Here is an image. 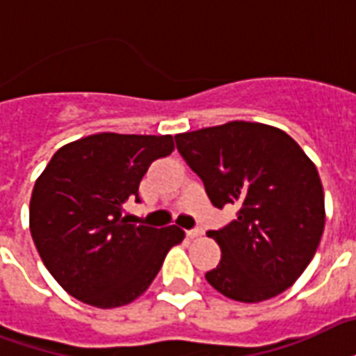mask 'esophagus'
Here are the masks:
<instances>
[{
  "label": "esophagus",
  "mask_w": 356,
  "mask_h": 356,
  "mask_svg": "<svg viewBox=\"0 0 356 356\" xmlns=\"http://www.w3.org/2000/svg\"><path fill=\"white\" fill-rule=\"evenodd\" d=\"M202 229H200V227H194V229H188V232H186V235H188L190 238H194V237H200V235H202Z\"/></svg>",
  "instance_id": "34e87169"
}]
</instances>
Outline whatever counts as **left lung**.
Returning <instances> with one entry per match:
<instances>
[{
	"instance_id": "1",
	"label": "left lung",
	"mask_w": 356,
	"mask_h": 356,
	"mask_svg": "<svg viewBox=\"0 0 356 356\" xmlns=\"http://www.w3.org/2000/svg\"><path fill=\"white\" fill-rule=\"evenodd\" d=\"M175 143L214 207H237L235 220L207 233L222 250L205 275L209 284L241 302L286 291L312 261L325 227L314 162L284 130L248 121L177 134Z\"/></svg>"
}]
</instances>
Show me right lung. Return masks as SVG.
Wrapping results in <instances>:
<instances>
[{"label":"right lung","mask_w":356,"mask_h":356,"mask_svg":"<svg viewBox=\"0 0 356 356\" xmlns=\"http://www.w3.org/2000/svg\"><path fill=\"white\" fill-rule=\"evenodd\" d=\"M170 134L100 132L67 143L35 183L29 229L39 256L59 286L97 308H118L142 295L172 246L177 226L129 224L127 200H140L151 162L172 153Z\"/></svg>","instance_id":"right-lung-1"}]
</instances>
